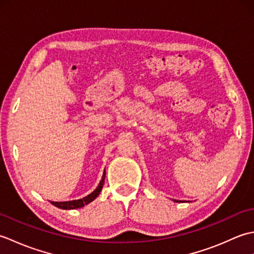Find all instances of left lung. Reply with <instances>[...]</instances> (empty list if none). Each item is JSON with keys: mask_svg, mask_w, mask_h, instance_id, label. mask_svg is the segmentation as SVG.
<instances>
[{"mask_svg": "<svg viewBox=\"0 0 254 254\" xmlns=\"http://www.w3.org/2000/svg\"><path fill=\"white\" fill-rule=\"evenodd\" d=\"M177 202H179V201H177Z\"/></svg>", "mask_w": 254, "mask_h": 254, "instance_id": "obj_1", "label": "left lung"}]
</instances>
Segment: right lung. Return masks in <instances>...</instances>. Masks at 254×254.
<instances>
[{
    "instance_id": "1",
    "label": "right lung",
    "mask_w": 254,
    "mask_h": 254,
    "mask_svg": "<svg viewBox=\"0 0 254 254\" xmlns=\"http://www.w3.org/2000/svg\"><path fill=\"white\" fill-rule=\"evenodd\" d=\"M105 177H106V172H104V176H102V179L99 183V186L97 187L96 190L90 193L89 195L85 196L83 198H79V199H74V201H67V202H51L55 206L59 207V208H62V209H74V208H79V207H83L85 205H87L88 203H90L91 201H94V199L99 195V193L101 191L102 187H104V182H105Z\"/></svg>"
}]
</instances>
